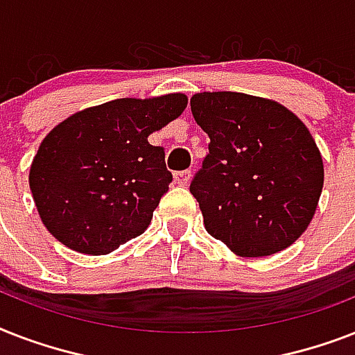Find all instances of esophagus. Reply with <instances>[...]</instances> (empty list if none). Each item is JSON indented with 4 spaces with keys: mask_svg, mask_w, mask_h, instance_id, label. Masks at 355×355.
Here are the masks:
<instances>
[{
    "mask_svg": "<svg viewBox=\"0 0 355 355\" xmlns=\"http://www.w3.org/2000/svg\"><path fill=\"white\" fill-rule=\"evenodd\" d=\"M173 178H175V184H178V186H188L191 171H178L173 175Z\"/></svg>",
    "mask_w": 355,
    "mask_h": 355,
    "instance_id": "34e87169",
    "label": "esophagus"
}]
</instances>
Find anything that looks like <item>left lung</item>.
Here are the masks:
<instances>
[{
	"mask_svg": "<svg viewBox=\"0 0 355 355\" xmlns=\"http://www.w3.org/2000/svg\"><path fill=\"white\" fill-rule=\"evenodd\" d=\"M189 105L210 138L189 186L206 232L245 258L293 245L313 219L324 184L308 127L280 103L237 92L195 94Z\"/></svg>",
	"mask_w": 355,
	"mask_h": 355,
	"instance_id": "left-lung-1",
	"label": "left lung"
}]
</instances>
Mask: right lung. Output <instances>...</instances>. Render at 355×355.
I'll return each instance as SVG.
<instances>
[{
  "label": "right lung",
  "mask_w": 355,
  "mask_h": 355,
  "mask_svg": "<svg viewBox=\"0 0 355 355\" xmlns=\"http://www.w3.org/2000/svg\"><path fill=\"white\" fill-rule=\"evenodd\" d=\"M188 107L184 94L114 99L58 123L33 158L42 223L71 250L101 256L147 230L173 175L149 136Z\"/></svg>",
  "instance_id": "obj_1"
}]
</instances>
